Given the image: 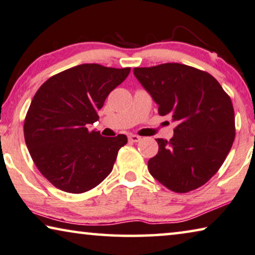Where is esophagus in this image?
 <instances>
[{
  "label": "esophagus",
  "instance_id": "1",
  "mask_svg": "<svg viewBox=\"0 0 255 255\" xmlns=\"http://www.w3.org/2000/svg\"><path fill=\"white\" fill-rule=\"evenodd\" d=\"M128 140L132 141V142H139V141L141 140V136L135 135V134H130L128 135Z\"/></svg>",
  "mask_w": 255,
  "mask_h": 255
}]
</instances>
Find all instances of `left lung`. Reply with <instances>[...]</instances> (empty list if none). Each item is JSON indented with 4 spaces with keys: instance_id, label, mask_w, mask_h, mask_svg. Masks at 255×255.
<instances>
[{
    "instance_id": "obj_1",
    "label": "left lung",
    "mask_w": 255,
    "mask_h": 255,
    "mask_svg": "<svg viewBox=\"0 0 255 255\" xmlns=\"http://www.w3.org/2000/svg\"><path fill=\"white\" fill-rule=\"evenodd\" d=\"M134 76L158 104V113L176 123L169 141L157 139L149 173L176 193L209 181L226 159L235 139L231 97L206 71L179 63L135 68Z\"/></svg>"
}]
</instances>
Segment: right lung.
<instances>
[{"label":"right lung","instance_id":"obj_1","mask_svg":"<svg viewBox=\"0 0 255 255\" xmlns=\"http://www.w3.org/2000/svg\"><path fill=\"white\" fill-rule=\"evenodd\" d=\"M130 71L80 64L49 78L33 96L24 119V140L37 168L57 189L83 193L112 172L127 135L105 137L88 128Z\"/></svg>","mask_w":255,"mask_h":255}]
</instances>
